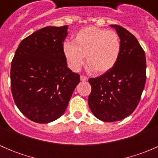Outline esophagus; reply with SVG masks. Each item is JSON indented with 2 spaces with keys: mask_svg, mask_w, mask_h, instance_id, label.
I'll list each match as a JSON object with an SVG mask.
<instances>
[{
  "mask_svg": "<svg viewBox=\"0 0 158 158\" xmlns=\"http://www.w3.org/2000/svg\"><path fill=\"white\" fill-rule=\"evenodd\" d=\"M80 80L82 81V82H85V81L88 80V78L85 77V76H80Z\"/></svg>",
  "mask_w": 158,
  "mask_h": 158,
  "instance_id": "34e87169",
  "label": "esophagus"
}]
</instances>
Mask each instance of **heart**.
I'll use <instances>...</instances> for the list:
<instances>
[{"label":"heart","mask_w":158,"mask_h":158,"mask_svg":"<svg viewBox=\"0 0 158 158\" xmlns=\"http://www.w3.org/2000/svg\"><path fill=\"white\" fill-rule=\"evenodd\" d=\"M121 41L115 32L88 27L75 34L73 44L65 43L63 54L72 71L78 72L85 63L87 69L103 74L114 66L121 53Z\"/></svg>","instance_id":"obj_1"}]
</instances>
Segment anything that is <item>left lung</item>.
Instances as JSON below:
<instances>
[{
    "instance_id": "1",
    "label": "left lung",
    "mask_w": 158,
    "mask_h": 158,
    "mask_svg": "<svg viewBox=\"0 0 158 158\" xmlns=\"http://www.w3.org/2000/svg\"><path fill=\"white\" fill-rule=\"evenodd\" d=\"M110 27L120 39L119 58L111 70L89 80V108L97 118L106 122L122 120L135 111L146 82L145 53L138 40L122 27Z\"/></svg>"
}]
</instances>
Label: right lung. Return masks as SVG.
<instances>
[{
    "label": "right lung",
    "instance_id": "right-lung-1",
    "mask_svg": "<svg viewBox=\"0 0 158 158\" xmlns=\"http://www.w3.org/2000/svg\"><path fill=\"white\" fill-rule=\"evenodd\" d=\"M68 26L46 27L21 41L10 69L14 102L27 118L47 124L64 114L80 77L67 67Z\"/></svg>",
    "mask_w": 158,
    "mask_h": 158
}]
</instances>
